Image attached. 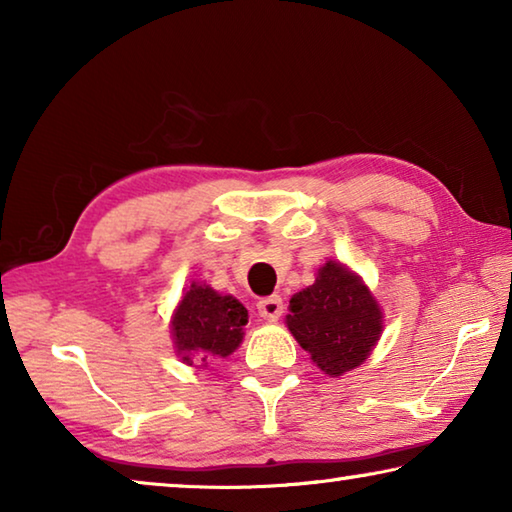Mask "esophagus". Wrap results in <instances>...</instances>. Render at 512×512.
<instances>
[{
	"mask_svg": "<svg viewBox=\"0 0 512 512\" xmlns=\"http://www.w3.org/2000/svg\"><path fill=\"white\" fill-rule=\"evenodd\" d=\"M257 311L259 316H262L264 320H268V323H275L277 318L282 316V298L280 296H268V298H262L257 302Z\"/></svg>",
	"mask_w": 512,
	"mask_h": 512,
	"instance_id": "obj_1",
	"label": "esophagus"
}]
</instances>
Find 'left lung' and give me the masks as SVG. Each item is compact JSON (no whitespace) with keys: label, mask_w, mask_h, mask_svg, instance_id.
Instances as JSON below:
<instances>
[{"label":"left lung","mask_w":512,"mask_h":512,"mask_svg":"<svg viewBox=\"0 0 512 512\" xmlns=\"http://www.w3.org/2000/svg\"><path fill=\"white\" fill-rule=\"evenodd\" d=\"M284 323L323 375L341 377L375 350L384 332V309L361 275L329 259L311 287L293 293Z\"/></svg>","instance_id":"left-lung-1"}]
</instances>
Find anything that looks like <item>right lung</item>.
Segmentation results:
<instances>
[{"label": "right lung", "instance_id": "add662e5", "mask_svg": "<svg viewBox=\"0 0 512 512\" xmlns=\"http://www.w3.org/2000/svg\"><path fill=\"white\" fill-rule=\"evenodd\" d=\"M248 309L235 296H223L210 284L192 282L171 314V339L180 361L207 368L225 359L244 341Z\"/></svg>", "mask_w": 512, "mask_h": 512}]
</instances>
